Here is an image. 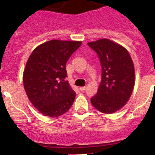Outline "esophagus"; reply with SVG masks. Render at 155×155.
<instances>
[{"instance_id":"34e87169","label":"esophagus","mask_w":155,"mask_h":155,"mask_svg":"<svg viewBox=\"0 0 155 155\" xmlns=\"http://www.w3.org/2000/svg\"><path fill=\"white\" fill-rule=\"evenodd\" d=\"M79 89H80V91H84V90L86 89V87H85V86H84V87H79Z\"/></svg>"}]
</instances>
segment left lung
I'll list each match as a JSON object with an SVG mask.
<instances>
[{"label":"left lung","instance_id":"left-lung-1","mask_svg":"<svg viewBox=\"0 0 155 155\" xmlns=\"http://www.w3.org/2000/svg\"><path fill=\"white\" fill-rule=\"evenodd\" d=\"M87 45L98 54L102 67V80L91 102L102 113H113L124 107L132 94L134 63L125 48L109 39H98Z\"/></svg>","mask_w":155,"mask_h":155}]
</instances>
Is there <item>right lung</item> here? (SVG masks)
Wrapping results in <instances>:
<instances>
[{
  "label": "right lung",
  "mask_w": 155,
  "mask_h": 155,
  "mask_svg": "<svg viewBox=\"0 0 155 155\" xmlns=\"http://www.w3.org/2000/svg\"><path fill=\"white\" fill-rule=\"evenodd\" d=\"M81 45L79 41H48L31 53L23 84L31 104L44 116L57 117L73 105L76 93L67 78L66 64Z\"/></svg>",
  "instance_id": "right-lung-1"
}]
</instances>
